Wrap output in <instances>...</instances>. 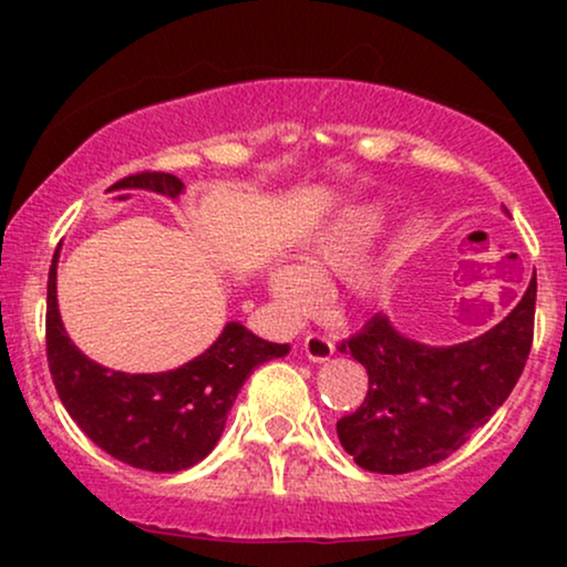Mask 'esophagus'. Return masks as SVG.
Masks as SVG:
<instances>
[{"mask_svg": "<svg viewBox=\"0 0 567 567\" xmlns=\"http://www.w3.org/2000/svg\"><path fill=\"white\" fill-rule=\"evenodd\" d=\"M303 351H306V357H309L311 362H324V360H330V357H333L336 347H333V341H330L328 336L309 333L303 338Z\"/></svg>", "mask_w": 567, "mask_h": 567, "instance_id": "1", "label": "esophagus"}]
</instances>
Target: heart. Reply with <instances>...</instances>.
Instances as JSON below:
<instances>
[{"mask_svg": "<svg viewBox=\"0 0 567 567\" xmlns=\"http://www.w3.org/2000/svg\"><path fill=\"white\" fill-rule=\"evenodd\" d=\"M381 226L375 207H357L311 239L303 252V266H279L271 271V296L288 317H303L320 303V279L324 275H349V288L357 298H373L381 290L386 271L379 264H360L368 245Z\"/></svg>", "mask_w": 567, "mask_h": 567, "instance_id": "b5f03b06", "label": "heart"}]
</instances>
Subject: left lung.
Listing matches in <instances>:
<instances>
[{"label": "left lung", "instance_id": "obj_1", "mask_svg": "<svg viewBox=\"0 0 567 567\" xmlns=\"http://www.w3.org/2000/svg\"><path fill=\"white\" fill-rule=\"evenodd\" d=\"M536 277L509 315L455 347L410 341L383 315L368 320L338 351L368 370V394L338 421V440L357 464L408 474L458 451L512 394L533 347Z\"/></svg>", "mask_w": 567, "mask_h": 567}]
</instances>
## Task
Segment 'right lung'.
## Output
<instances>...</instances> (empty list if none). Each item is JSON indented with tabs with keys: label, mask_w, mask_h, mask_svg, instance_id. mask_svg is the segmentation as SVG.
I'll use <instances>...</instances> for the list:
<instances>
[{
	"label": "right lung",
	"mask_w": 567,
	"mask_h": 567,
	"mask_svg": "<svg viewBox=\"0 0 567 567\" xmlns=\"http://www.w3.org/2000/svg\"><path fill=\"white\" fill-rule=\"evenodd\" d=\"M125 186L178 197L184 184L171 173H135ZM53 256L48 277V365L55 392L76 426L101 451L146 472H181L216 447L239 389L264 362L288 354L239 322H229L205 354L167 373H120L87 360L71 343L58 315Z\"/></svg>",
	"instance_id": "1"
}]
</instances>
